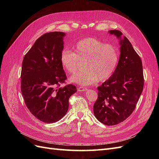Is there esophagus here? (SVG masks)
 Masks as SVG:
<instances>
[{
	"label": "esophagus",
	"instance_id": "esophagus-1",
	"mask_svg": "<svg viewBox=\"0 0 159 159\" xmlns=\"http://www.w3.org/2000/svg\"><path fill=\"white\" fill-rule=\"evenodd\" d=\"M88 89L84 87H78V91H87Z\"/></svg>",
	"mask_w": 159,
	"mask_h": 159
}]
</instances>
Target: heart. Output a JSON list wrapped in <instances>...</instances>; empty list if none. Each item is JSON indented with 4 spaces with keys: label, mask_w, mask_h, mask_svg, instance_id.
<instances>
[{
    "label": "heart",
    "mask_w": 159,
    "mask_h": 159,
    "mask_svg": "<svg viewBox=\"0 0 159 159\" xmlns=\"http://www.w3.org/2000/svg\"><path fill=\"white\" fill-rule=\"evenodd\" d=\"M119 60L116 46L95 38L80 40L74 47V52L64 50L60 55L62 66L70 74H75L80 68V61H85V70L70 77V81L85 86L108 80L116 70Z\"/></svg>",
    "instance_id": "heart-1"
}]
</instances>
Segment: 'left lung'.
Masks as SVG:
<instances>
[{"label":"left lung","mask_w":159,"mask_h":159,"mask_svg":"<svg viewBox=\"0 0 159 159\" xmlns=\"http://www.w3.org/2000/svg\"><path fill=\"white\" fill-rule=\"evenodd\" d=\"M119 39L120 56L116 70L98 87L93 113L99 121L108 126L125 121L133 112L143 92L144 78L141 57L127 38L117 30H109Z\"/></svg>","instance_id":"1"}]
</instances>
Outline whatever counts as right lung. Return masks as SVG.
I'll use <instances>...</instances> for the list:
<instances>
[{"label":"right lung","instance_id":"obj_1","mask_svg":"<svg viewBox=\"0 0 159 159\" xmlns=\"http://www.w3.org/2000/svg\"><path fill=\"white\" fill-rule=\"evenodd\" d=\"M61 32L44 34L38 38L23 59L21 93L27 108L40 121L55 123L67 113L75 85L60 87L67 79L60 61L64 49Z\"/></svg>","mask_w":159,"mask_h":159}]
</instances>
